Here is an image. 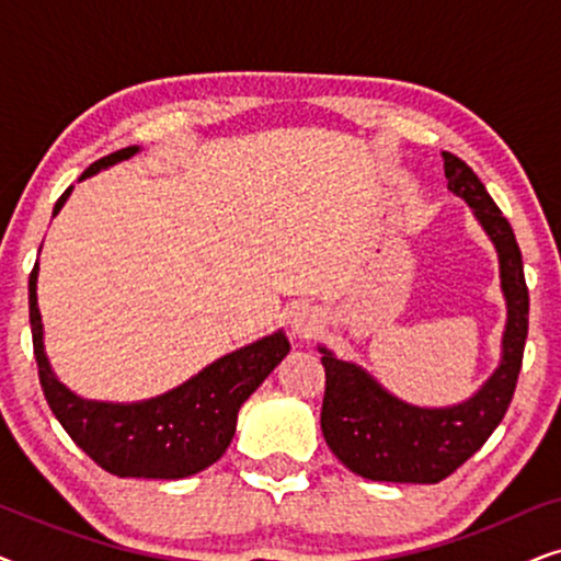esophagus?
Segmentation results:
<instances>
[{
    "instance_id": "34e87169",
    "label": "esophagus",
    "mask_w": 561,
    "mask_h": 561,
    "mask_svg": "<svg viewBox=\"0 0 561 561\" xmlns=\"http://www.w3.org/2000/svg\"><path fill=\"white\" fill-rule=\"evenodd\" d=\"M321 329V317L313 309H298L290 317V332H294L298 340H311Z\"/></svg>"
}]
</instances>
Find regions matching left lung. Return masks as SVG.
<instances>
[{
  "instance_id": "obj_1",
  "label": "left lung",
  "mask_w": 561,
  "mask_h": 561,
  "mask_svg": "<svg viewBox=\"0 0 561 561\" xmlns=\"http://www.w3.org/2000/svg\"><path fill=\"white\" fill-rule=\"evenodd\" d=\"M451 194L465 198L497 250L501 288L508 306L503 357L467 401L421 409L388 393L370 373L319 347L327 373L321 432L336 459L359 478L432 485L465 465L501 424L516 390L528 334V288L516 234L482 181L465 160L442 152Z\"/></svg>"
}]
</instances>
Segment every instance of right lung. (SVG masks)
I'll return each instance as SVG.
<instances>
[{
    "mask_svg": "<svg viewBox=\"0 0 561 561\" xmlns=\"http://www.w3.org/2000/svg\"><path fill=\"white\" fill-rule=\"evenodd\" d=\"M137 145L122 148L91 163L81 179H89L119 160L133 158ZM73 186L56 202L53 217L64 209ZM30 327L37 375L60 426L102 470L117 478L181 480L217 462L232 442L237 411L271 375L290 344L286 334L271 336L229 352L202 373L168 390V393L140 403H104L79 398L50 370L43 347V319L37 309V263L30 273Z\"/></svg>",
    "mask_w": 561,
    "mask_h": 561,
    "instance_id": "right-lung-1",
    "label": "right lung"
}]
</instances>
